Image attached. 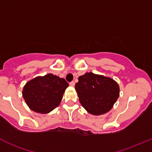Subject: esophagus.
I'll use <instances>...</instances> for the list:
<instances>
[{"label":"esophagus","instance_id":"obj_1","mask_svg":"<svg viewBox=\"0 0 152 152\" xmlns=\"http://www.w3.org/2000/svg\"><path fill=\"white\" fill-rule=\"evenodd\" d=\"M69 84H70V86H75V82H74V81H71V82L69 83Z\"/></svg>","mask_w":152,"mask_h":152}]
</instances>
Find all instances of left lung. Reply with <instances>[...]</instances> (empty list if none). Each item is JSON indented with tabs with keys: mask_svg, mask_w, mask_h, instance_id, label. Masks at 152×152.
I'll list each match as a JSON object with an SVG mask.
<instances>
[{
	"mask_svg": "<svg viewBox=\"0 0 152 152\" xmlns=\"http://www.w3.org/2000/svg\"><path fill=\"white\" fill-rule=\"evenodd\" d=\"M81 105L88 113L100 115L109 112L119 97V85L113 79L89 72L75 85Z\"/></svg>",
	"mask_w": 152,
	"mask_h": 152,
	"instance_id": "8db88e82",
	"label": "left lung"
}]
</instances>
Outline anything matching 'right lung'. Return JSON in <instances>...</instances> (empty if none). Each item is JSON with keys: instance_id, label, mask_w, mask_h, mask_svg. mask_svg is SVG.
<instances>
[{"instance_id": "obj_1", "label": "right lung", "mask_w": 152, "mask_h": 152, "mask_svg": "<svg viewBox=\"0 0 152 152\" xmlns=\"http://www.w3.org/2000/svg\"><path fill=\"white\" fill-rule=\"evenodd\" d=\"M68 86L64 79L48 73L28 81L24 86L22 95L31 110L46 114L59 105Z\"/></svg>"}]
</instances>
